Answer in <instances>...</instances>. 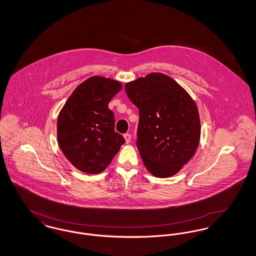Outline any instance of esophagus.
<instances>
[{"mask_svg":"<svg viewBox=\"0 0 256 256\" xmlns=\"http://www.w3.org/2000/svg\"><path fill=\"white\" fill-rule=\"evenodd\" d=\"M124 140H126V144H128V143L130 142V139H132V135L128 134H124Z\"/></svg>","mask_w":256,"mask_h":256,"instance_id":"obj_1","label":"esophagus"}]
</instances>
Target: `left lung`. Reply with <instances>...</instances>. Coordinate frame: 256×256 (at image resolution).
I'll list each match as a JSON object with an SVG mask.
<instances>
[{
	"label": "left lung",
	"mask_w": 256,
	"mask_h": 256,
	"mask_svg": "<svg viewBox=\"0 0 256 256\" xmlns=\"http://www.w3.org/2000/svg\"><path fill=\"white\" fill-rule=\"evenodd\" d=\"M124 89L139 110L136 145L146 170L156 178L174 176L200 144V121L195 100L162 73L138 78L126 82Z\"/></svg>",
	"instance_id": "1"
}]
</instances>
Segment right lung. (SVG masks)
<instances>
[{"label":"right lung","mask_w":256,"mask_h":256,"mask_svg":"<svg viewBox=\"0 0 256 256\" xmlns=\"http://www.w3.org/2000/svg\"><path fill=\"white\" fill-rule=\"evenodd\" d=\"M122 84L94 76L73 91L58 117V142L74 168L96 174L106 170L124 143L115 132L114 114L108 108Z\"/></svg>","instance_id":"1"}]
</instances>
